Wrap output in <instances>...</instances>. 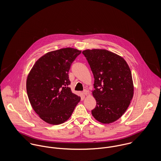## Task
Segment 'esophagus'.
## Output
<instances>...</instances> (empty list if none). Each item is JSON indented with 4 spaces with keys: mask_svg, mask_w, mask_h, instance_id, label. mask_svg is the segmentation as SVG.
<instances>
[{
    "mask_svg": "<svg viewBox=\"0 0 161 161\" xmlns=\"http://www.w3.org/2000/svg\"><path fill=\"white\" fill-rule=\"evenodd\" d=\"M82 93H83V94H84V95H87L88 94V91H87V90H84V91L82 92Z\"/></svg>",
    "mask_w": 161,
    "mask_h": 161,
    "instance_id": "obj_1",
    "label": "esophagus"
}]
</instances>
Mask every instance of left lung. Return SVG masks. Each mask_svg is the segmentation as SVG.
<instances>
[{
	"label": "left lung",
	"instance_id": "obj_1",
	"mask_svg": "<svg viewBox=\"0 0 161 161\" xmlns=\"http://www.w3.org/2000/svg\"><path fill=\"white\" fill-rule=\"evenodd\" d=\"M94 77L92 91L97 105L93 116L104 124L113 123L127 110L133 97L132 75L126 61L106 49L82 51Z\"/></svg>",
	"mask_w": 161,
	"mask_h": 161
}]
</instances>
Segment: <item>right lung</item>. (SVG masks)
<instances>
[{
	"label": "right lung",
	"mask_w": 161,
	"mask_h": 161,
	"mask_svg": "<svg viewBox=\"0 0 161 161\" xmlns=\"http://www.w3.org/2000/svg\"><path fill=\"white\" fill-rule=\"evenodd\" d=\"M81 51L66 47L47 53L33 65L26 79L30 104L40 118L51 125L67 121L80 100L69 85L71 64Z\"/></svg>",
	"instance_id": "1"
}]
</instances>
